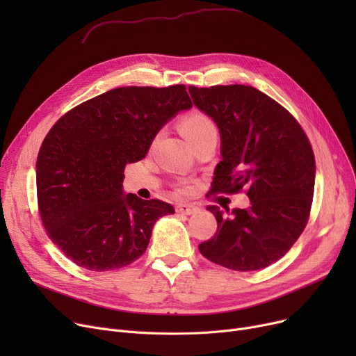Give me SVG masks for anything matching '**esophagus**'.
<instances>
[{
    "label": "esophagus",
    "mask_w": 356,
    "mask_h": 356,
    "mask_svg": "<svg viewBox=\"0 0 356 356\" xmlns=\"http://www.w3.org/2000/svg\"><path fill=\"white\" fill-rule=\"evenodd\" d=\"M197 211H199V208L195 207V204H192V203H179L176 207V212L181 213V215H193Z\"/></svg>",
    "instance_id": "esophagus-1"
}]
</instances>
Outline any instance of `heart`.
<instances>
[{"instance_id": "obj_1", "label": "heart", "mask_w": 356, "mask_h": 356, "mask_svg": "<svg viewBox=\"0 0 356 356\" xmlns=\"http://www.w3.org/2000/svg\"><path fill=\"white\" fill-rule=\"evenodd\" d=\"M180 131L192 145L197 144L204 137L216 133V127L213 121L200 111H192L180 120ZM191 188H184L183 191H189Z\"/></svg>"}]
</instances>
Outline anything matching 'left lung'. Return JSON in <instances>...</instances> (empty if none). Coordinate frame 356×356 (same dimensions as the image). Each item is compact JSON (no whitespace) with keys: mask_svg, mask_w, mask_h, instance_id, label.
Here are the masks:
<instances>
[{"mask_svg":"<svg viewBox=\"0 0 356 356\" xmlns=\"http://www.w3.org/2000/svg\"><path fill=\"white\" fill-rule=\"evenodd\" d=\"M189 92L220 133L222 161L211 191H244L251 200L248 209L232 212L208 207L218 229L199 251L235 271L266 268L287 254L307 225L316 173L310 141L284 106L252 86H191Z\"/></svg>","mask_w":356,"mask_h":356,"instance_id":"obj_1","label":"left lung"}]
</instances>
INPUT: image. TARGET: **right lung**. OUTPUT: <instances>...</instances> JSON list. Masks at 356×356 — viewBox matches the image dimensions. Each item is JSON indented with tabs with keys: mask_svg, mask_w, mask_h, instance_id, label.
Wrapping results in <instances>:
<instances>
[{
	"mask_svg": "<svg viewBox=\"0 0 356 356\" xmlns=\"http://www.w3.org/2000/svg\"><path fill=\"white\" fill-rule=\"evenodd\" d=\"M192 101L184 85L125 86L67 111L42 143L37 203L49 238L74 264L109 271L147 250L170 203L124 196L128 163L145 157L159 129Z\"/></svg>",
	"mask_w": 356,
	"mask_h": 356,
	"instance_id": "right-lung-1",
	"label": "right lung"
}]
</instances>
